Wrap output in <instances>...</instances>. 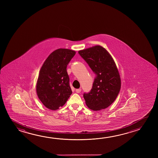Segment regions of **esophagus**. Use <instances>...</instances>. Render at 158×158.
<instances>
[{"instance_id": "obj_1", "label": "esophagus", "mask_w": 158, "mask_h": 158, "mask_svg": "<svg viewBox=\"0 0 158 158\" xmlns=\"http://www.w3.org/2000/svg\"><path fill=\"white\" fill-rule=\"evenodd\" d=\"M75 91H76V93H80V92H81V89H76V90H75Z\"/></svg>"}]
</instances>
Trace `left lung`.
<instances>
[{
    "mask_svg": "<svg viewBox=\"0 0 158 158\" xmlns=\"http://www.w3.org/2000/svg\"><path fill=\"white\" fill-rule=\"evenodd\" d=\"M79 54L96 75L90 92L83 97L89 109L94 111L111 105L119 94L121 79L113 58L100 46L79 51Z\"/></svg>",
    "mask_w": 158,
    "mask_h": 158,
    "instance_id": "left-lung-1",
    "label": "left lung"
}]
</instances>
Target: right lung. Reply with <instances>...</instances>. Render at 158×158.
Segmentation results:
<instances>
[{
    "label": "right lung",
    "mask_w": 158,
    "mask_h": 158,
    "mask_svg": "<svg viewBox=\"0 0 158 158\" xmlns=\"http://www.w3.org/2000/svg\"><path fill=\"white\" fill-rule=\"evenodd\" d=\"M74 51L60 48L51 53L40 71L37 94L47 108L56 110L62 107L72 93L67 67Z\"/></svg>",
    "instance_id": "obj_1"
}]
</instances>
